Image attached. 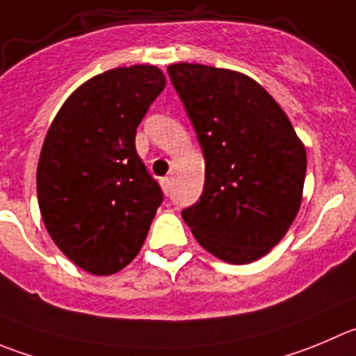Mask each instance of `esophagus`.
I'll use <instances>...</instances> for the list:
<instances>
[{"label":"esophagus","instance_id":"obj_1","mask_svg":"<svg viewBox=\"0 0 356 356\" xmlns=\"http://www.w3.org/2000/svg\"><path fill=\"white\" fill-rule=\"evenodd\" d=\"M171 178H169V176H165V178H162L161 180V187H162V191H164V194L165 195H169L171 194Z\"/></svg>","mask_w":356,"mask_h":356}]
</instances>
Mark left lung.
Here are the masks:
<instances>
[{
	"mask_svg": "<svg viewBox=\"0 0 356 356\" xmlns=\"http://www.w3.org/2000/svg\"><path fill=\"white\" fill-rule=\"evenodd\" d=\"M206 161L204 188L181 211L199 245L229 264L282 241L302 201L306 148L255 80L204 64L168 66Z\"/></svg>",
	"mask_w": 356,
	"mask_h": 356,
	"instance_id": "8db88e82",
	"label": "left lung"
}]
</instances>
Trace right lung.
<instances>
[{
  "mask_svg": "<svg viewBox=\"0 0 356 356\" xmlns=\"http://www.w3.org/2000/svg\"><path fill=\"white\" fill-rule=\"evenodd\" d=\"M164 87L155 66L104 71L67 97L43 141L36 171L43 223L60 252L87 273L127 266L164 199L134 145Z\"/></svg>",
  "mask_w": 356,
  "mask_h": 356,
  "instance_id": "add662e5",
  "label": "right lung"
}]
</instances>
